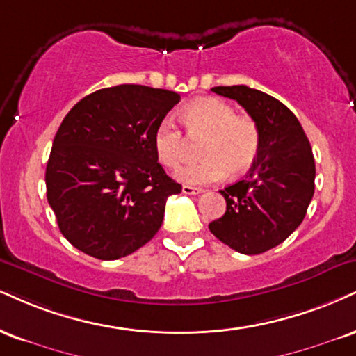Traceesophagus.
Segmentation results:
<instances>
[{
	"instance_id": "34e87169",
	"label": "esophagus",
	"mask_w": 356,
	"mask_h": 356,
	"mask_svg": "<svg viewBox=\"0 0 356 356\" xmlns=\"http://www.w3.org/2000/svg\"><path fill=\"white\" fill-rule=\"evenodd\" d=\"M204 189H200V187H192V186H182V194L186 195H199L202 194Z\"/></svg>"
}]
</instances>
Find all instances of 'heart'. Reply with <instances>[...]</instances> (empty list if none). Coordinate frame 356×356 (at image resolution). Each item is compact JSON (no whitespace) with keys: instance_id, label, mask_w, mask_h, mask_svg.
<instances>
[{"instance_id":"heart-1","label":"heart","mask_w":356,"mask_h":356,"mask_svg":"<svg viewBox=\"0 0 356 356\" xmlns=\"http://www.w3.org/2000/svg\"><path fill=\"white\" fill-rule=\"evenodd\" d=\"M182 122L191 139H204L199 154L202 159L177 170L186 184L204 186L219 182L227 172L243 174L254 164L260 151V129L248 115L216 97L195 99L184 106ZM154 151L165 167H177L187 151V137L170 119H164L154 131Z\"/></svg>"}]
</instances>
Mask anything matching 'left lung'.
Instances as JSON below:
<instances>
[{
	"instance_id": "8db88e82",
	"label": "left lung",
	"mask_w": 356,
	"mask_h": 356,
	"mask_svg": "<svg viewBox=\"0 0 356 356\" xmlns=\"http://www.w3.org/2000/svg\"><path fill=\"white\" fill-rule=\"evenodd\" d=\"M212 91L237 101L254 119L260 151L250 174L220 191L227 211L209 229L241 254H264L305 217L315 192L312 145L295 114L275 97L247 86H217Z\"/></svg>"
}]
</instances>
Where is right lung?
I'll list each match as a JSON object with an SVG mask.
<instances>
[{"instance_id":"add662e5","label":"right lung","mask_w":356,"mask_h":356,"mask_svg":"<svg viewBox=\"0 0 356 356\" xmlns=\"http://www.w3.org/2000/svg\"><path fill=\"white\" fill-rule=\"evenodd\" d=\"M179 101L167 89L119 84L66 114L46 165V194L72 247L115 260L157 234L167 197L182 186L157 162L154 131Z\"/></svg>"}]
</instances>
